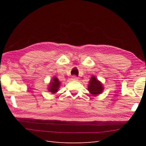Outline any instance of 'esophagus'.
Instances as JSON below:
<instances>
[{"instance_id":"esophagus-1","label":"esophagus","mask_w":146,"mask_h":146,"mask_svg":"<svg viewBox=\"0 0 146 146\" xmlns=\"http://www.w3.org/2000/svg\"><path fill=\"white\" fill-rule=\"evenodd\" d=\"M71 80H78V78L76 76H72L71 77Z\"/></svg>"}]
</instances>
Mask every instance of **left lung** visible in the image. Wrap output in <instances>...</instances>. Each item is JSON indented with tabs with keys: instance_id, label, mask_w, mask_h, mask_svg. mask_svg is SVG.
<instances>
[{
	"instance_id": "left-lung-1",
	"label": "left lung",
	"mask_w": 146,
	"mask_h": 146,
	"mask_svg": "<svg viewBox=\"0 0 146 146\" xmlns=\"http://www.w3.org/2000/svg\"><path fill=\"white\" fill-rule=\"evenodd\" d=\"M89 82L88 90L91 94L95 96L102 93V92L104 90L103 85L100 81L97 80L95 76L91 77Z\"/></svg>"
}]
</instances>
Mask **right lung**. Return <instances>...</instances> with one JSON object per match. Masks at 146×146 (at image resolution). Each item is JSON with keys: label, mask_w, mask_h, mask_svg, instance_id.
<instances>
[{"label": "right lung", "mask_w": 146, "mask_h": 146, "mask_svg": "<svg viewBox=\"0 0 146 146\" xmlns=\"http://www.w3.org/2000/svg\"><path fill=\"white\" fill-rule=\"evenodd\" d=\"M60 84L61 83L58 80V78L54 77L51 80L50 85H48V91L50 92L52 94L56 93V92L58 91V90L59 89V88L60 86Z\"/></svg>", "instance_id": "obj_1"}]
</instances>
